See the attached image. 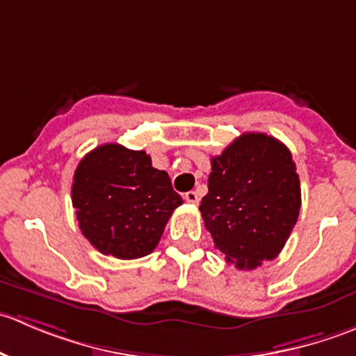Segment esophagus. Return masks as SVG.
<instances>
[{
  "mask_svg": "<svg viewBox=\"0 0 356 356\" xmlns=\"http://www.w3.org/2000/svg\"><path fill=\"white\" fill-rule=\"evenodd\" d=\"M184 200L188 201V203H191V204H198L200 196H198V193H196V191H188V193H184Z\"/></svg>",
  "mask_w": 356,
  "mask_h": 356,
  "instance_id": "1",
  "label": "esophagus"
}]
</instances>
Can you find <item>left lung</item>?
I'll list each match as a JSON object with an SVG mask.
<instances>
[{
    "label": "left lung",
    "instance_id": "left-lung-1",
    "mask_svg": "<svg viewBox=\"0 0 356 356\" xmlns=\"http://www.w3.org/2000/svg\"><path fill=\"white\" fill-rule=\"evenodd\" d=\"M300 207L293 155L272 136L248 132L211 158L201 217L215 248L241 270L281 253Z\"/></svg>",
    "mask_w": 356,
    "mask_h": 356
}]
</instances>
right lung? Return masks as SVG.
Returning <instances> with one entry per match:
<instances>
[{"label": "right lung", "instance_id": "right-lung-1", "mask_svg": "<svg viewBox=\"0 0 356 356\" xmlns=\"http://www.w3.org/2000/svg\"><path fill=\"white\" fill-rule=\"evenodd\" d=\"M72 204L82 234L96 250L132 260L155 250L182 198L146 152L110 143L77 165Z\"/></svg>", "mask_w": 356, "mask_h": 356}]
</instances>
